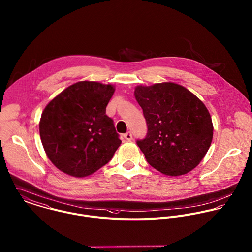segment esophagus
<instances>
[{
    "label": "esophagus",
    "mask_w": 252,
    "mask_h": 252,
    "mask_svg": "<svg viewBox=\"0 0 252 252\" xmlns=\"http://www.w3.org/2000/svg\"><path fill=\"white\" fill-rule=\"evenodd\" d=\"M124 137H125L126 140H127V141H131V140H132V134H131L130 131L125 133V134H124Z\"/></svg>",
    "instance_id": "34e87169"
}]
</instances>
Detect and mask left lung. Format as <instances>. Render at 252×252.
<instances>
[{"mask_svg":"<svg viewBox=\"0 0 252 252\" xmlns=\"http://www.w3.org/2000/svg\"><path fill=\"white\" fill-rule=\"evenodd\" d=\"M147 135L136 143L154 168L168 176L193 170L208 151L213 125L205 105L186 88L165 82L137 86Z\"/></svg>","mask_w":252,"mask_h":252,"instance_id":"1","label":"left lung"}]
</instances>
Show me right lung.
I'll return each mask as SVG.
<instances>
[{"label": "right lung", "mask_w": 252, "mask_h": 252, "mask_svg": "<svg viewBox=\"0 0 252 252\" xmlns=\"http://www.w3.org/2000/svg\"><path fill=\"white\" fill-rule=\"evenodd\" d=\"M113 85L78 82L46 106L40 136L51 162L64 173L86 177L109 162L122 141L106 107Z\"/></svg>", "instance_id": "add662e5"}]
</instances>
